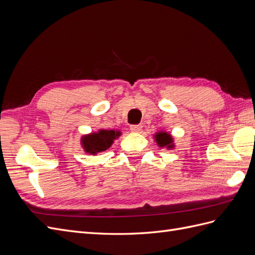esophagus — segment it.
<instances>
[{"label": "esophagus", "mask_w": 255, "mask_h": 255, "mask_svg": "<svg viewBox=\"0 0 255 255\" xmlns=\"http://www.w3.org/2000/svg\"><path fill=\"white\" fill-rule=\"evenodd\" d=\"M141 128H142V127L140 125H133V126L129 127L130 132H133V133H139Z\"/></svg>", "instance_id": "esophagus-1"}]
</instances>
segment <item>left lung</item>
Listing matches in <instances>:
<instances>
[{"label": "left lung", "mask_w": 255, "mask_h": 255, "mask_svg": "<svg viewBox=\"0 0 255 255\" xmlns=\"http://www.w3.org/2000/svg\"><path fill=\"white\" fill-rule=\"evenodd\" d=\"M154 140L159 148H166L168 150H172L175 148L173 137L165 130H158L154 134Z\"/></svg>", "instance_id": "obj_1"}]
</instances>
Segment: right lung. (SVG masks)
Wrapping results in <instances>:
<instances>
[{
    "mask_svg": "<svg viewBox=\"0 0 255 255\" xmlns=\"http://www.w3.org/2000/svg\"><path fill=\"white\" fill-rule=\"evenodd\" d=\"M121 136L118 129L100 128L97 132L85 134L81 137V145L83 150L90 155H97L98 153L110 149L114 141Z\"/></svg>",
    "mask_w": 255,
    "mask_h": 255,
    "instance_id": "right-lung-1",
    "label": "right lung"
}]
</instances>
